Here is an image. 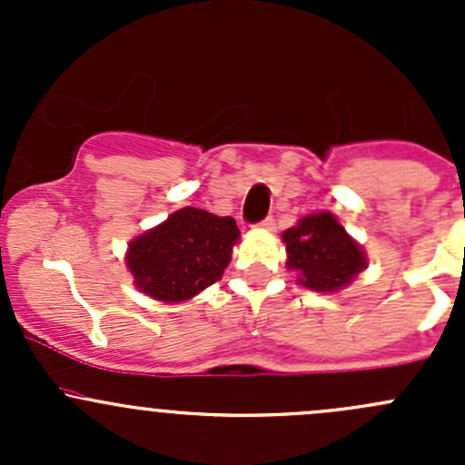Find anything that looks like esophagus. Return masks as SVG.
Wrapping results in <instances>:
<instances>
[{
	"label": "esophagus",
	"instance_id": "obj_1",
	"mask_svg": "<svg viewBox=\"0 0 465 465\" xmlns=\"http://www.w3.org/2000/svg\"><path fill=\"white\" fill-rule=\"evenodd\" d=\"M259 227L265 229V232H272V229H274V218H272V215H267V218L262 220Z\"/></svg>",
	"mask_w": 465,
	"mask_h": 465
}]
</instances>
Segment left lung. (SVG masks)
<instances>
[{
    "label": "left lung",
    "mask_w": 465,
    "mask_h": 465,
    "mask_svg": "<svg viewBox=\"0 0 465 465\" xmlns=\"http://www.w3.org/2000/svg\"><path fill=\"white\" fill-rule=\"evenodd\" d=\"M288 261L299 283L315 292H337L367 267V254L328 211L311 213L283 232Z\"/></svg>",
    "instance_id": "1"
}]
</instances>
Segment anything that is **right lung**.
Returning <instances> with one entry per match:
<instances>
[{
    "mask_svg": "<svg viewBox=\"0 0 465 465\" xmlns=\"http://www.w3.org/2000/svg\"><path fill=\"white\" fill-rule=\"evenodd\" d=\"M238 238L232 215L184 206L130 241L125 262L139 292L163 303L189 302L220 281Z\"/></svg>",
    "mask_w": 465,
    "mask_h": 465,
    "instance_id": "1",
    "label": "right lung"
}]
</instances>
